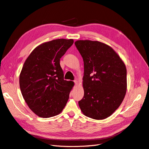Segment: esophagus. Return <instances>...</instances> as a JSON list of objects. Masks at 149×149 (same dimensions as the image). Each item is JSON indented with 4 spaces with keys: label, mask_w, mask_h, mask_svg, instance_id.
<instances>
[{
    "label": "esophagus",
    "mask_w": 149,
    "mask_h": 149,
    "mask_svg": "<svg viewBox=\"0 0 149 149\" xmlns=\"http://www.w3.org/2000/svg\"><path fill=\"white\" fill-rule=\"evenodd\" d=\"M74 82L75 86H77V85L78 84V81H77V80H74Z\"/></svg>",
    "instance_id": "34e87169"
}]
</instances>
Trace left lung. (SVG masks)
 <instances>
[{"instance_id": "1", "label": "left lung", "mask_w": 149, "mask_h": 149, "mask_svg": "<svg viewBox=\"0 0 149 149\" xmlns=\"http://www.w3.org/2000/svg\"><path fill=\"white\" fill-rule=\"evenodd\" d=\"M84 61V95L78 102L86 116L102 120L120 106L127 92V69L111 47L98 41L74 43Z\"/></svg>"}]
</instances>
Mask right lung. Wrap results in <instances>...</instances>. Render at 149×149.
<instances>
[{
    "label": "right lung",
    "instance_id": "1",
    "mask_svg": "<svg viewBox=\"0 0 149 149\" xmlns=\"http://www.w3.org/2000/svg\"><path fill=\"white\" fill-rule=\"evenodd\" d=\"M73 42L61 38L42 43L24 63L19 75L21 93L29 108L40 117L59 114L68 102L74 82L64 80L60 58Z\"/></svg>",
    "mask_w": 149,
    "mask_h": 149
}]
</instances>
